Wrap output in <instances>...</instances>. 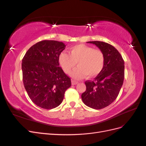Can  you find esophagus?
<instances>
[{
	"mask_svg": "<svg viewBox=\"0 0 146 146\" xmlns=\"http://www.w3.org/2000/svg\"><path fill=\"white\" fill-rule=\"evenodd\" d=\"M72 85H77V84L78 83V82H77V81H76V80H72Z\"/></svg>",
	"mask_w": 146,
	"mask_h": 146,
	"instance_id": "1",
	"label": "esophagus"
}]
</instances>
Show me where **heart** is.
I'll return each mask as SVG.
<instances>
[{
    "label": "heart",
    "instance_id": "obj_1",
    "mask_svg": "<svg viewBox=\"0 0 146 146\" xmlns=\"http://www.w3.org/2000/svg\"><path fill=\"white\" fill-rule=\"evenodd\" d=\"M69 54L61 52L58 56V61L66 74L71 71L77 63L78 68L71 73V76L75 78H80L85 76L88 78L93 77L103 69L105 55L99 48L78 44L70 47Z\"/></svg>",
    "mask_w": 146,
    "mask_h": 146
}]
</instances>
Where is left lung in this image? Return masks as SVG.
<instances>
[{
	"instance_id": "obj_1",
	"label": "left lung",
	"mask_w": 146,
	"mask_h": 146,
	"mask_svg": "<svg viewBox=\"0 0 146 146\" xmlns=\"http://www.w3.org/2000/svg\"><path fill=\"white\" fill-rule=\"evenodd\" d=\"M104 52L103 69L94 80L85 82L86 90L82 99L88 107L96 110L105 108L115 100L124 79V61L116 48L102 41H89Z\"/></svg>"
}]
</instances>
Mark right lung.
I'll use <instances>...</instances> for the list:
<instances>
[{"label": "right lung", "mask_w": 146, "mask_h": 146, "mask_svg": "<svg viewBox=\"0 0 146 146\" xmlns=\"http://www.w3.org/2000/svg\"><path fill=\"white\" fill-rule=\"evenodd\" d=\"M62 42L43 40L35 44L22 60L23 79L30 99L38 107L50 110L59 106L70 78L60 67L58 56L64 48Z\"/></svg>", "instance_id": "right-lung-1"}]
</instances>
